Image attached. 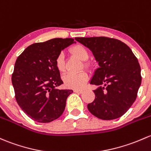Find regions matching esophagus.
<instances>
[{
	"mask_svg": "<svg viewBox=\"0 0 151 151\" xmlns=\"http://www.w3.org/2000/svg\"><path fill=\"white\" fill-rule=\"evenodd\" d=\"M74 92L76 93H79V94H81V93H83V91L82 90H74Z\"/></svg>",
	"mask_w": 151,
	"mask_h": 151,
	"instance_id": "obj_1",
	"label": "esophagus"
}]
</instances>
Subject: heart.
Masks as SVG:
<instances>
[{
	"mask_svg": "<svg viewBox=\"0 0 151 151\" xmlns=\"http://www.w3.org/2000/svg\"><path fill=\"white\" fill-rule=\"evenodd\" d=\"M69 51L72 55L77 57L80 61H87L89 58V52L88 49L82 45H75L69 49ZM55 66L60 72H64L66 71V64L64 61V55L62 53H60L55 58ZM84 66L85 68L90 69L91 63L88 61H85ZM64 85L67 88L73 89H80L83 88L88 80V74L85 71H82L79 74H66L63 77Z\"/></svg>",
	"mask_w": 151,
	"mask_h": 151,
	"instance_id": "heart-1",
	"label": "heart"
}]
</instances>
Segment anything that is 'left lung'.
Masks as SVG:
<instances>
[{
    "mask_svg": "<svg viewBox=\"0 0 151 151\" xmlns=\"http://www.w3.org/2000/svg\"><path fill=\"white\" fill-rule=\"evenodd\" d=\"M75 40L93 52L99 65L90 82L98 88L93 90L95 100L88 105L89 111L103 120L119 118L137 98L142 80L138 60L129 46L119 40L106 37Z\"/></svg>",
    "mask_w": 151,
    "mask_h": 151,
    "instance_id": "obj_1",
    "label": "left lung"
}]
</instances>
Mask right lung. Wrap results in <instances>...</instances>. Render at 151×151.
<instances>
[{"label":"right lung","mask_w":151,"mask_h":151,"mask_svg":"<svg viewBox=\"0 0 151 151\" xmlns=\"http://www.w3.org/2000/svg\"><path fill=\"white\" fill-rule=\"evenodd\" d=\"M75 43L72 38H54L29 45L19 55L12 74L17 104L30 119L48 123L61 116L72 90H59L63 84L55 66L57 55Z\"/></svg>","instance_id":"obj_1"}]
</instances>
